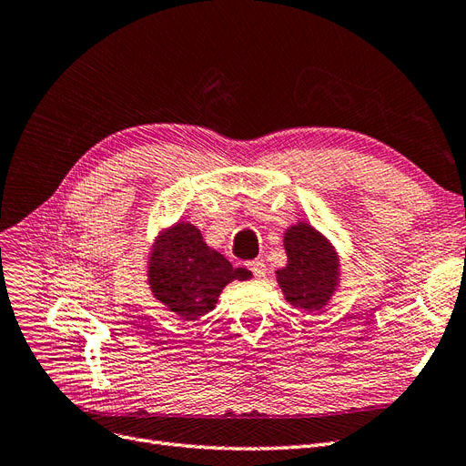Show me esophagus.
I'll use <instances>...</instances> for the list:
<instances>
[{
	"mask_svg": "<svg viewBox=\"0 0 466 466\" xmlns=\"http://www.w3.org/2000/svg\"><path fill=\"white\" fill-rule=\"evenodd\" d=\"M248 268H250L252 274H255L257 278H264L266 276V264H264V260H252L248 264Z\"/></svg>",
	"mask_w": 466,
	"mask_h": 466,
	"instance_id": "esophagus-1",
	"label": "esophagus"
}]
</instances>
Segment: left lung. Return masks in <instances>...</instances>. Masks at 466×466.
<instances>
[{
    "instance_id": "obj_1",
    "label": "left lung",
    "mask_w": 466,
    "mask_h": 466,
    "mask_svg": "<svg viewBox=\"0 0 466 466\" xmlns=\"http://www.w3.org/2000/svg\"><path fill=\"white\" fill-rule=\"evenodd\" d=\"M284 247L288 264L276 276L286 301L311 313L329 305L340 284V260L329 238L299 221L284 233Z\"/></svg>"
}]
</instances>
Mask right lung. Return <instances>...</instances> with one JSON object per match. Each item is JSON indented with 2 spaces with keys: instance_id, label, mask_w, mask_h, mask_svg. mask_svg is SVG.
<instances>
[{
  "instance_id": "add662e5",
  "label": "right lung",
  "mask_w": 466,
  "mask_h": 466,
  "mask_svg": "<svg viewBox=\"0 0 466 466\" xmlns=\"http://www.w3.org/2000/svg\"><path fill=\"white\" fill-rule=\"evenodd\" d=\"M250 276L208 247L200 229L188 221L161 231L149 252L147 281L155 299L187 320L209 313L229 281Z\"/></svg>"
}]
</instances>
